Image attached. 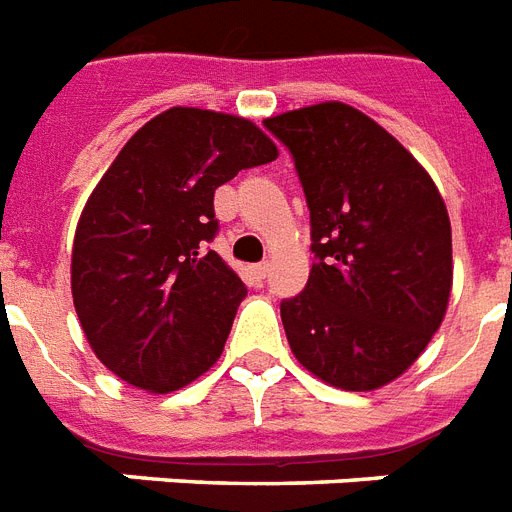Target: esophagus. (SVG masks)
<instances>
[{
	"mask_svg": "<svg viewBox=\"0 0 512 512\" xmlns=\"http://www.w3.org/2000/svg\"><path fill=\"white\" fill-rule=\"evenodd\" d=\"M251 275H253V280H256V282L264 280V277H267V264H253Z\"/></svg>",
	"mask_w": 512,
	"mask_h": 512,
	"instance_id": "1",
	"label": "esophagus"
}]
</instances>
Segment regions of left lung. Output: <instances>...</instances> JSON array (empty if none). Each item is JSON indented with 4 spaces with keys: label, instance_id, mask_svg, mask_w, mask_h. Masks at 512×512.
<instances>
[{
    "label": "left lung",
    "instance_id": "8db88e82",
    "mask_svg": "<svg viewBox=\"0 0 512 512\" xmlns=\"http://www.w3.org/2000/svg\"><path fill=\"white\" fill-rule=\"evenodd\" d=\"M288 147L312 219L304 293L280 304L293 357L343 391L396 380L452 293V227L431 174L378 121L320 102L264 121Z\"/></svg>",
    "mask_w": 512,
    "mask_h": 512
}]
</instances>
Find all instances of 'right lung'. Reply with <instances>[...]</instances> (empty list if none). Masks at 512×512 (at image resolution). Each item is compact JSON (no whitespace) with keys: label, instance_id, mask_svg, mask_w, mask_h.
<instances>
[{"label":"right lung","instance_id":"1","mask_svg":"<svg viewBox=\"0 0 512 512\" xmlns=\"http://www.w3.org/2000/svg\"><path fill=\"white\" fill-rule=\"evenodd\" d=\"M277 158L248 118L169 108L102 174L76 224L71 293L102 365L147 394L179 391L222 357L245 285L216 251L214 192Z\"/></svg>","mask_w":512,"mask_h":512}]
</instances>
